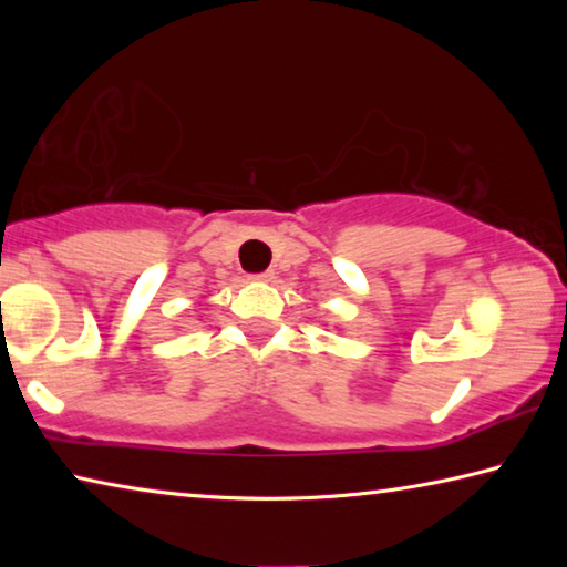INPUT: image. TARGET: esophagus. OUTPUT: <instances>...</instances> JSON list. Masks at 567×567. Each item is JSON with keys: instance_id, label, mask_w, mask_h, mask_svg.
I'll return each instance as SVG.
<instances>
[{"instance_id": "esophagus-1", "label": "esophagus", "mask_w": 567, "mask_h": 567, "mask_svg": "<svg viewBox=\"0 0 567 567\" xmlns=\"http://www.w3.org/2000/svg\"><path fill=\"white\" fill-rule=\"evenodd\" d=\"M275 277V272L272 270H265V272H257V275H252V280H257V282H270Z\"/></svg>"}]
</instances>
